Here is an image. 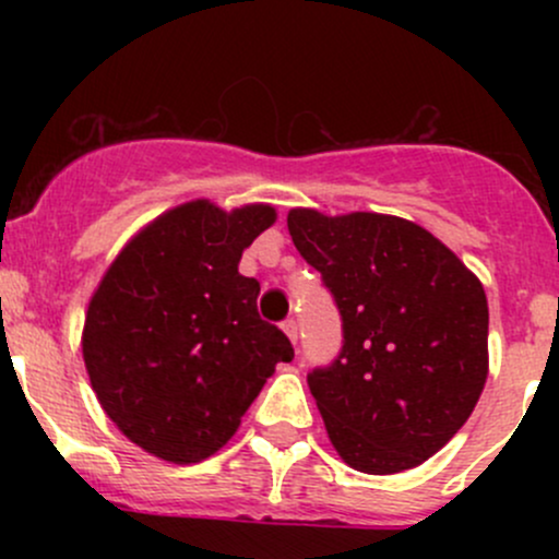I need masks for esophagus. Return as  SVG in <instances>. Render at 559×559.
<instances>
[{
  "label": "esophagus",
  "instance_id": "34e87169",
  "mask_svg": "<svg viewBox=\"0 0 559 559\" xmlns=\"http://www.w3.org/2000/svg\"><path fill=\"white\" fill-rule=\"evenodd\" d=\"M281 329H284V333H286V336L288 338H292V344H297V320H294V318H286L284 320V323H281Z\"/></svg>",
  "mask_w": 559,
  "mask_h": 559
}]
</instances>
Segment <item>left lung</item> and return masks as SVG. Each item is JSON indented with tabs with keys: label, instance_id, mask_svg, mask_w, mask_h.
<instances>
[{
	"label": "left lung",
	"instance_id": "1",
	"mask_svg": "<svg viewBox=\"0 0 559 559\" xmlns=\"http://www.w3.org/2000/svg\"><path fill=\"white\" fill-rule=\"evenodd\" d=\"M288 234L342 316V349L307 373L331 444L389 476L433 457L489 376V305L457 254L394 215L292 210Z\"/></svg>",
	"mask_w": 559,
	"mask_h": 559
}]
</instances>
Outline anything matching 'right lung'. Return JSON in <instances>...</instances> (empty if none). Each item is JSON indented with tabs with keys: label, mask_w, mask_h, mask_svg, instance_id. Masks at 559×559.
<instances>
[{
	"label": "right lung",
	"mask_w": 559,
	"mask_h": 559,
	"mask_svg": "<svg viewBox=\"0 0 559 559\" xmlns=\"http://www.w3.org/2000/svg\"><path fill=\"white\" fill-rule=\"evenodd\" d=\"M275 221L271 204L223 213L207 199L159 215L126 243L88 301L83 362L105 413L133 444L199 463L294 346L258 312L241 252Z\"/></svg>",
	"instance_id": "obj_1"
}]
</instances>
